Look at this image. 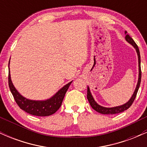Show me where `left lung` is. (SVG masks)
<instances>
[{"instance_id": "1", "label": "left lung", "mask_w": 147, "mask_h": 147, "mask_svg": "<svg viewBox=\"0 0 147 147\" xmlns=\"http://www.w3.org/2000/svg\"><path fill=\"white\" fill-rule=\"evenodd\" d=\"M127 32L125 31V38L126 41L128 43H129L130 44H131L134 47L135 49L136 50V52L138 53V65H139V77H138V81L137 86H136V90H135L134 92H133L132 97H131V99H129V102H127L126 104H123V105L119 106H115V107H112V108H106L103 107V106L99 105L97 102H95V99L92 97V95H91V92L90 91V88L88 86V90H87V99L88 100L89 103H90L91 107L94 109V110L97 111V112L99 113H102L104 115H113V114H117L119 113L124 112V111L127 110L130 106L132 105V104L134 102L135 99H136V95H137L138 89H139L140 85L141 82V75H142V72H141V67H140V50L138 48V46L135 43V41H133V39L129 36V34H127Z\"/></svg>"}]
</instances>
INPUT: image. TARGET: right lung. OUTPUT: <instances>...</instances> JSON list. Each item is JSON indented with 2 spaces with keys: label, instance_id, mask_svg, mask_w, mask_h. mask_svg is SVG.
<instances>
[{
  "label": "right lung",
  "instance_id": "add662e5",
  "mask_svg": "<svg viewBox=\"0 0 147 147\" xmlns=\"http://www.w3.org/2000/svg\"><path fill=\"white\" fill-rule=\"evenodd\" d=\"M8 83H9L10 91H11L16 104L22 110L30 115H32L43 117V116L51 115L56 113L57 111L59 109L61 106L64 96L66 93L72 82H69L66 85L64 86L55 95L52 96L51 98L44 101L30 100V99H26L25 97H23L13 85L11 80L9 71V75H8Z\"/></svg>",
  "mask_w": 147,
  "mask_h": 147
}]
</instances>
